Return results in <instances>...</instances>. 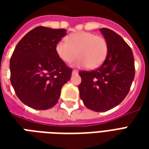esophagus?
<instances>
[{
  "mask_svg": "<svg viewBox=\"0 0 149 149\" xmlns=\"http://www.w3.org/2000/svg\"><path fill=\"white\" fill-rule=\"evenodd\" d=\"M78 73V70H77V69H73L72 70V74H77Z\"/></svg>",
  "mask_w": 149,
  "mask_h": 149,
  "instance_id": "34e87169",
  "label": "esophagus"
}]
</instances>
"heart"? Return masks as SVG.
I'll list each match as a JSON object with an SVG mask.
<instances>
[{
	"instance_id": "obj_1",
	"label": "heart",
	"mask_w": 149,
	"mask_h": 149,
	"mask_svg": "<svg viewBox=\"0 0 149 149\" xmlns=\"http://www.w3.org/2000/svg\"><path fill=\"white\" fill-rule=\"evenodd\" d=\"M108 43L105 38L89 32H77L68 35L65 40L59 41L56 52L60 59L67 64L77 56L76 66H87L97 68L102 65L108 54Z\"/></svg>"
}]
</instances>
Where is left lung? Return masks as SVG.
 <instances>
[{
	"label": "left lung",
	"mask_w": 149,
	"mask_h": 149,
	"mask_svg": "<svg viewBox=\"0 0 149 149\" xmlns=\"http://www.w3.org/2000/svg\"><path fill=\"white\" fill-rule=\"evenodd\" d=\"M108 43L106 59L92 71H81L80 97L88 109L105 112L120 104L135 77L133 53L120 35L107 28L100 29Z\"/></svg>",
	"instance_id": "1"
}]
</instances>
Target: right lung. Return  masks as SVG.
I'll return each mask as SVG.
<instances>
[{"instance_id":"add662e5","label":"right lung","mask_w":149,"mask_h":149,"mask_svg":"<svg viewBox=\"0 0 149 149\" xmlns=\"http://www.w3.org/2000/svg\"><path fill=\"white\" fill-rule=\"evenodd\" d=\"M66 29L38 26L18 42L10 59V81L22 103L34 109H51L57 103L72 69L61 61L56 45Z\"/></svg>"}]
</instances>
